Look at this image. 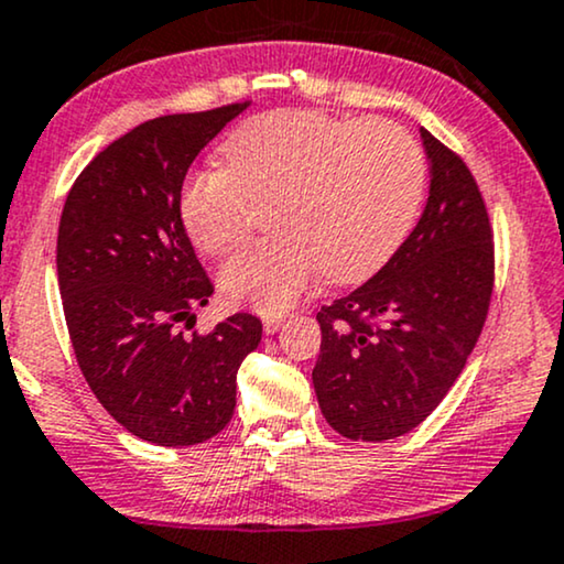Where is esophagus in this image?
Instances as JSON below:
<instances>
[{"label": "esophagus", "instance_id": "esophagus-1", "mask_svg": "<svg viewBox=\"0 0 564 564\" xmlns=\"http://www.w3.org/2000/svg\"><path fill=\"white\" fill-rule=\"evenodd\" d=\"M282 326V318L276 316V318H263V332H267V335H274L276 329H280Z\"/></svg>", "mask_w": 564, "mask_h": 564}]
</instances>
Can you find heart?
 <instances>
[{
	"instance_id": "1",
	"label": "heart",
	"mask_w": 564,
	"mask_h": 564,
	"mask_svg": "<svg viewBox=\"0 0 564 564\" xmlns=\"http://www.w3.org/2000/svg\"><path fill=\"white\" fill-rule=\"evenodd\" d=\"M227 166L185 180L180 219L193 246L219 256L242 238L253 198H267V240L250 242L219 271L232 303L282 314L318 274L358 282L405 240L426 187V159L387 120L345 122L276 109L250 117L221 143Z\"/></svg>"
}]
</instances>
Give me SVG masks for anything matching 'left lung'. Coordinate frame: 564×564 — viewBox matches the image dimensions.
<instances>
[{"label":"left lung","instance_id":"left-lung-1","mask_svg":"<svg viewBox=\"0 0 564 564\" xmlns=\"http://www.w3.org/2000/svg\"><path fill=\"white\" fill-rule=\"evenodd\" d=\"M429 198L377 274L318 314L314 389L326 423L352 442H387L426 421L481 335L495 242L460 156L421 128Z\"/></svg>","mask_w":564,"mask_h":564}]
</instances>
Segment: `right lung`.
Listing matches in <instances>:
<instances>
[{
  "label": "right lung",
  "instance_id": "1",
  "mask_svg": "<svg viewBox=\"0 0 564 564\" xmlns=\"http://www.w3.org/2000/svg\"><path fill=\"white\" fill-rule=\"evenodd\" d=\"M248 104L166 115L109 143L65 200L57 276L67 332L90 392L138 440L187 447L235 413L238 368L261 322L235 314L183 335L214 284L180 219L187 166Z\"/></svg>",
  "mask_w": 564,
  "mask_h": 564
}]
</instances>
